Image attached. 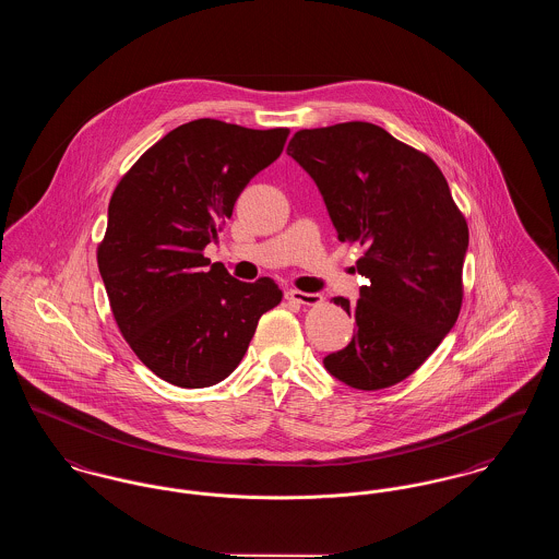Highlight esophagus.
Instances as JSON below:
<instances>
[{
    "label": "esophagus",
    "instance_id": "esophagus-1",
    "mask_svg": "<svg viewBox=\"0 0 559 559\" xmlns=\"http://www.w3.org/2000/svg\"><path fill=\"white\" fill-rule=\"evenodd\" d=\"M287 299H292L295 304H301V306H317L322 301V295L319 293H306L299 292V289H289L287 292Z\"/></svg>",
    "mask_w": 559,
    "mask_h": 559
}]
</instances>
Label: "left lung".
Here are the masks:
<instances>
[{"instance_id": "1", "label": "left lung", "mask_w": 559, "mask_h": 559, "mask_svg": "<svg viewBox=\"0 0 559 559\" xmlns=\"http://www.w3.org/2000/svg\"><path fill=\"white\" fill-rule=\"evenodd\" d=\"M317 182L342 242H358L360 299L333 297L356 320L324 369L356 390L417 371L459 319L469 230L440 167L367 121L299 130L287 146Z\"/></svg>"}]
</instances>
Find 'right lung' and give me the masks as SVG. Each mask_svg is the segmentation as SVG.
<instances>
[{
	"label": "right lung",
	"instance_id": "obj_1",
	"mask_svg": "<svg viewBox=\"0 0 559 559\" xmlns=\"http://www.w3.org/2000/svg\"><path fill=\"white\" fill-rule=\"evenodd\" d=\"M287 135L190 121L135 160L110 197L98 245L110 310L135 356L167 383L192 390L226 379L260 317L283 299L272 278L237 281L203 249Z\"/></svg>",
	"mask_w": 559,
	"mask_h": 559
}]
</instances>
